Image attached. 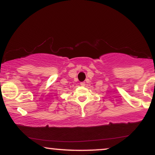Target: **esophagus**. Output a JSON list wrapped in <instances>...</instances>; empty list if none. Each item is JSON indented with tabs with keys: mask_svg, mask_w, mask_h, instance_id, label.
I'll return each mask as SVG.
<instances>
[{
	"mask_svg": "<svg viewBox=\"0 0 155 155\" xmlns=\"http://www.w3.org/2000/svg\"><path fill=\"white\" fill-rule=\"evenodd\" d=\"M85 82H80V85H81L82 87H84L85 86Z\"/></svg>",
	"mask_w": 155,
	"mask_h": 155,
	"instance_id": "1",
	"label": "esophagus"
}]
</instances>
